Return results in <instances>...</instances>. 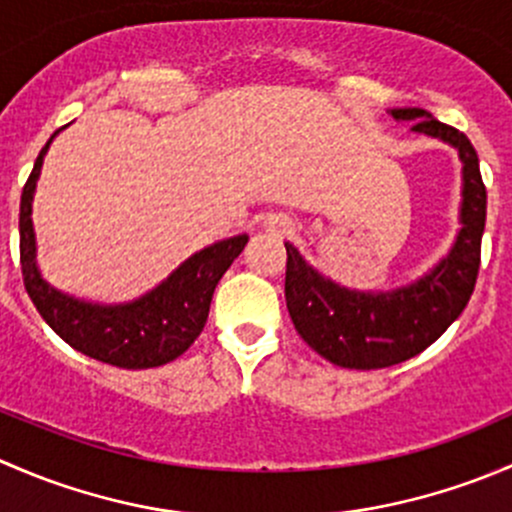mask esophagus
Returning a JSON list of instances; mask_svg holds the SVG:
<instances>
[{"label":"esophagus","instance_id":"1","mask_svg":"<svg viewBox=\"0 0 512 512\" xmlns=\"http://www.w3.org/2000/svg\"><path fill=\"white\" fill-rule=\"evenodd\" d=\"M272 232H277V235H285V232H289V225L282 223V220H275V223H272Z\"/></svg>","mask_w":512,"mask_h":512}]
</instances>
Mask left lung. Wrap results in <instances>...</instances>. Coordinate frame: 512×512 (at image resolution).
Here are the masks:
<instances>
[{"mask_svg":"<svg viewBox=\"0 0 512 512\" xmlns=\"http://www.w3.org/2000/svg\"><path fill=\"white\" fill-rule=\"evenodd\" d=\"M411 131L441 138L463 163L461 230L451 252L431 272L391 292H356L319 275L287 247L285 299L299 337L319 356L344 369H384L431 347L466 309L480 267L485 227V185L478 153L466 133L436 121L423 108H391Z\"/></svg>","mask_w":512,"mask_h":512,"instance_id":"obj_1","label":"left lung"}]
</instances>
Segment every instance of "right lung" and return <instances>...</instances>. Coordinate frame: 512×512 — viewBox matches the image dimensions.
<instances>
[{
  "instance_id": "obj_1",
  "label": "right lung",
  "mask_w": 512,
  "mask_h": 512,
  "mask_svg": "<svg viewBox=\"0 0 512 512\" xmlns=\"http://www.w3.org/2000/svg\"><path fill=\"white\" fill-rule=\"evenodd\" d=\"M54 136L46 141L36 158L32 175L22 190V208H19L22 277L34 307L69 347L103 364L121 366V369H153L178 359L203 332L215 287L232 260L245 250L247 235H235L195 252L168 280L160 282L136 302L106 307L59 292L41 277L36 267L32 225L36 178Z\"/></svg>"
}]
</instances>
